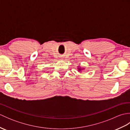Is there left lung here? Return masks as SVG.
<instances>
[{"instance_id":"left-lung-1","label":"left lung","mask_w":130,"mask_h":130,"mask_svg":"<svg viewBox=\"0 0 130 130\" xmlns=\"http://www.w3.org/2000/svg\"><path fill=\"white\" fill-rule=\"evenodd\" d=\"M78 71H79V72H81V71H82V70H84V68H82L81 67H80V66H78Z\"/></svg>"}]
</instances>
